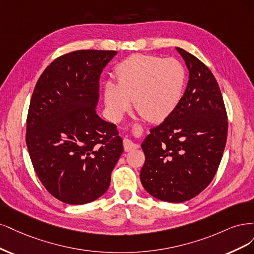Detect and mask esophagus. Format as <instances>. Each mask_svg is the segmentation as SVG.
<instances>
[{
    "instance_id": "1",
    "label": "esophagus",
    "mask_w": 254,
    "mask_h": 254,
    "mask_svg": "<svg viewBox=\"0 0 254 254\" xmlns=\"http://www.w3.org/2000/svg\"><path fill=\"white\" fill-rule=\"evenodd\" d=\"M124 148L126 152H129L137 149L138 144L134 143L132 140H129V139H124Z\"/></svg>"
}]
</instances>
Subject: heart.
I'll list each match as a JSON object with an SVG mask.
<instances>
[{"label":"heart","instance_id":"obj_1","mask_svg":"<svg viewBox=\"0 0 254 254\" xmlns=\"http://www.w3.org/2000/svg\"><path fill=\"white\" fill-rule=\"evenodd\" d=\"M117 84L108 82L103 99L109 116L119 121L134 100L136 111L149 121L167 119L181 104L187 72L174 58L136 54L119 63Z\"/></svg>","mask_w":254,"mask_h":254}]
</instances>
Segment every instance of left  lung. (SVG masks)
I'll use <instances>...</instances> for the list:
<instances>
[{"mask_svg":"<svg viewBox=\"0 0 254 254\" xmlns=\"http://www.w3.org/2000/svg\"><path fill=\"white\" fill-rule=\"evenodd\" d=\"M176 50L189 69L184 98L141 144V184L154 197L168 202L189 200L210 185L228 133L225 103L213 73L195 56Z\"/></svg>","mask_w":254,"mask_h":254,"instance_id":"obj_1","label":"left lung"}]
</instances>
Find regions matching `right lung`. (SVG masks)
<instances>
[{
    "mask_svg": "<svg viewBox=\"0 0 254 254\" xmlns=\"http://www.w3.org/2000/svg\"><path fill=\"white\" fill-rule=\"evenodd\" d=\"M116 51H76L55 59L40 76L26 120L32 166L54 197L83 204L108 191L124 152L117 127L96 113L99 79Z\"/></svg>",
    "mask_w": 254,
    "mask_h": 254,
    "instance_id": "right-lung-1",
    "label": "right lung"
}]
</instances>
